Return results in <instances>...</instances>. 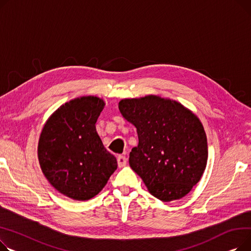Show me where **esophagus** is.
Here are the masks:
<instances>
[{"label": "esophagus", "mask_w": 251, "mask_h": 251, "mask_svg": "<svg viewBox=\"0 0 251 251\" xmlns=\"http://www.w3.org/2000/svg\"><path fill=\"white\" fill-rule=\"evenodd\" d=\"M117 165H119L120 168L125 167L126 165V158L123 155H120L119 157H117Z\"/></svg>", "instance_id": "1"}]
</instances>
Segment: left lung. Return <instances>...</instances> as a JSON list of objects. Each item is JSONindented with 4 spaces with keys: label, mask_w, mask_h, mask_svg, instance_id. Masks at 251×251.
I'll list each match as a JSON object with an SVG mask.
<instances>
[{
    "label": "left lung",
    "mask_w": 251,
    "mask_h": 251,
    "mask_svg": "<svg viewBox=\"0 0 251 251\" xmlns=\"http://www.w3.org/2000/svg\"><path fill=\"white\" fill-rule=\"evenodd\" d=\"M119 109L137 128L129 166L162 201L185 197L203 174L207 136L199 117L179 102L157 95L123 99Z\"/></svg>",
    "instance_id": "left-lung-1"
}]
</instances>
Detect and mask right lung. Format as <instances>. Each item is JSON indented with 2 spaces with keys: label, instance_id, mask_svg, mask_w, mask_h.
<instances>
[{
  "label": "right lung",
  "instance_id": "obj_1",
  "mask_svg": "<svg viewBox=\"0 0 251 251\" xmlns=\"http://www.w3.org/2000/svg\"><path fill=\"white\" fill-rule=\"evenodd\" d=\"M105 102L96 96L73 99L44 124L37 155L42 173L61 194L75 201L97 196L117 168L95 124Z\"/></svg>",
  "mask_w": 251,
  "mask_h": 251
}]
</instances>
